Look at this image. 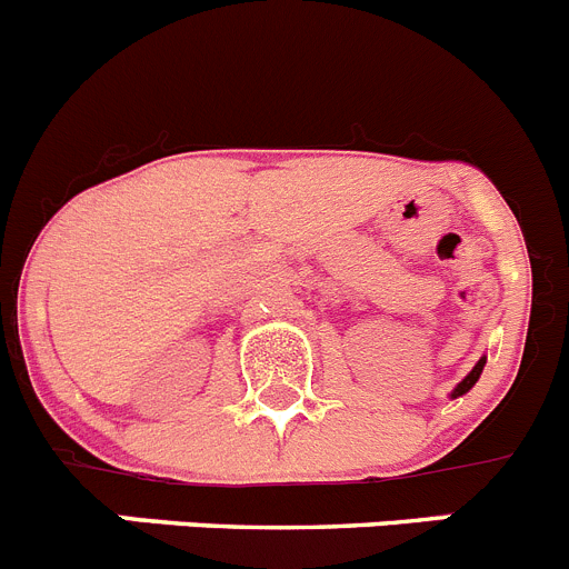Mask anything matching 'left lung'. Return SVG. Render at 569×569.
Masks as SVG:
<instances>
[{
	"label": "left lung",
	"instance_id": "obj_1",
	"mask_svg": "<svg viewBox=\"0 0 569 569\" xmlns=\"http://www.w3.org/2000/svg\"><path fill=\"white\" fill-rule=\"evenodd\" d=\"M482 368H486V357H480V362H477V365H475V368H471V373H469V376H466V379H463V381H460V385H458V387H455V390H452V398H458V396H463V392H469V390H471V387H475V385H477V379H480Z\"/></svg>",
	"mask_w": 569,
	"mask_h": 569
}]
</instances>
